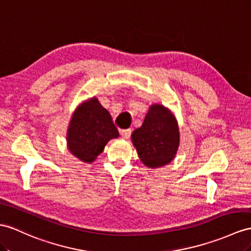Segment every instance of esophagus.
Masks as SVG:
<instances>
[{
  "label": "esophagus",
  "mask_w": 251,
  "mask_h": 251,
  "mask_svg": "<svg viewBox=\"0 0 251 251\" xmlns=\"http://www.w3.org/2000/svg\"><path fill=\"white\" fill-rule=\"evenodd\" d=\"M132 134V130L131 129H126V130H121V136L124 137L125 139H129Z\"/></svg>",
  "instance_id": "obj_1"
}]
</instances>
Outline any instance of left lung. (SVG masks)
Segmentation results:
<instances>
[{
  "instance_id": "8db88e82",
  "label": "left lung",
  "mask_w": 251,
  "mask_h": 251,
  "mask_svg": "<svg viewBox=\"0 0 251 251\" xmlns=\"http://www.w3.org/2000/svg\"><path fill=\"white\" fill-rule=\"evenodd\" d=\"M132 142L146 166L157 168L169 164L175 158L180 142L174 115L161 104L152 105L143 126L133 132Z\"/></svg>"
}]
</instances>
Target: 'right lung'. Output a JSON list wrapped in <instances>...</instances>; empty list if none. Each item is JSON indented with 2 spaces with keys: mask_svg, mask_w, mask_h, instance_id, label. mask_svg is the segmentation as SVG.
<instances>
[{
  "mask_svg": "<svg viewBox=\"0 0 251 251\" xmlns=\"http://www.w3.org/2000/svg\"><path fill=\"white\" fill-rule=\"evenodd\" d=\"M118 136L111 115L93 98L82 103L73 114L67 142L73 155L85 163H91L102 153L109 139Z\"/></svg>",
  "mask_w": 251,
  "mask_h": 251,
  "instance_id": "add662e5",
  "label": "right lung"
}]
</instances>
